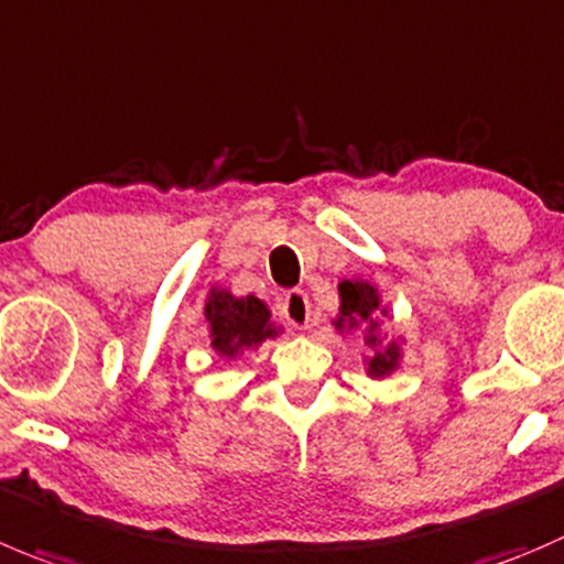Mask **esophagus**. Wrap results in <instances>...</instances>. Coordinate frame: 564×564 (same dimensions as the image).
I'll use <instances>...</instances> for the list:
<instances>
[{
  "mask_svg": "<svg viewBox=\"0 0 564 564\" xmlns=\"http://www.w3.org/2000/svg\"><path fill=\"white\" fill-rule=\"evenodd\" d=\"M279 310L285 315V321L296 329H304L310 324V299L304 291H288L279 302Z\"/></svg>",
  "mask_w": 564,
  "mask_h": 564,
  "instance_id": "34e87169",
  "label": "esophagus"
}]
</instances>
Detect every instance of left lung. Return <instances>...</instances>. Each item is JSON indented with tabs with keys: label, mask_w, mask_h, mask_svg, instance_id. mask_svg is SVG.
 Segmentation results:
<instances>
[{
	"label": "left lung",
	"mask_w": 564,
	"mask_h": 564,
	"mask_svg": "<svg viewBox=\"0 0 564 564\" xmlns=\"http://www.w3.org/2000/svg\"><path fill=\"white\" fill-rule=\"evenodd\" d=\"M337 291H340V315H337L335 326L337 329H354V326H366L368 329V346L373 348V357L368 359V377L379 379V377H388L390 371H395V366H399V346L395 343H388L384 348H379V321H377V313H379V293L377 288L371 285V282H340L337 285ZM382 315H388V310H382Z\"/></svg>",
	"instance_id": "left-lung-1"
}]
</instances>
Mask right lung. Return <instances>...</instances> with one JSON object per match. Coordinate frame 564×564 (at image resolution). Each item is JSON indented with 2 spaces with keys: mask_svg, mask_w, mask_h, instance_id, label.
<instances>
[{
  "mask_svg": "<svg viewBox=\"0 0 564 564\" xmlns=\"http://www.w3.org/2000/svg\"><path fill=\"white\" fill-rule=\"evenodd\" d=\"M205 318L210 324L213 348L221 357H238L243 348L260 346L265 337L276 335L271 313L254 296H232L229 291H210Z\"/></svg>",
  "mask_w": 564,
  "mask_h": 564,
  "instance_id": "obj_1",
  "label": "right lung"
}]
</instances>
